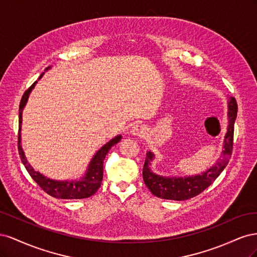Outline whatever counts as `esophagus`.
I'll return each instance as SVG.
<instances>
[{"label": "esophagus", "mask_w": 257, "mask_h": 257, "mask_svg": "<svg viewBox=\"0 0 257 257\" xmlns=\"http://www.w3.org/2000/svg\"><path fill=\"white\" fill-rule=\"evenodd\" d=\"M130 132H131L132 135L143 137L146 134V127L144 125H141V124H135V125L132 126Z\"/></svg>", "instance_id": "esophagus-1"}]
</instances>
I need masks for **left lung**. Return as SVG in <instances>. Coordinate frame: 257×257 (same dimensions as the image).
<instances>
[{"instance_id": "obj_1", "label": "left lung", "mask_w": 257, "mask_h": 257, "mask_svg": "<svg viewBox=\"0 0 257 257\" xmlns=\"http://www.w3.org/2000/svg\"><path fill=\"white\" fill-rule=\"evenodd\" d=\"M237 102L235 97H230L228 102V126L224 139V150L222 151V159L215 163V165L209 168L201 175L192 177H163L154 174L150 169L151 162L154 154L148 151L143 168V177L147 188L154 196L163 199L185 200L197 196L208 186L213 183L220 176L224 168L228 164L232 152L234 144V125L237 116Z\"/></svg>"}]
</instances>
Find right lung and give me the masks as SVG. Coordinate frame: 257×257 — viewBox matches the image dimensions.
Here are the masks:
<instances>
[{
  "instance_id": "right-lung-1",
  "label": "right lung",
  "mask_w": 257,
  "mask_h": 257,
  "mask_svg": "<svg viewBox=\"0 0 257 257\" xmlns=\"http://www.w3.org/2000/svg\"><path fill=\"white\" fill-rule=\"evenodd\" d=\"M48 67L47 69H49ZM44 75V73L40 76ZM37 81H35L31 87L25 92V94L22 95L21 102L19 105V132H18V151L22 164L25 165L26 169L30 176L32 177L33 180L41 186V188L47 193L49 195L61 198V199H81V198H88L92 196L93 194H95L96 191L99 189L100 184H102L103 179V167H104V160L106 154L111 149V147L118 144L122 136L118 135L114 138H112L110 142H108L106 145H104L100 149L95 153L94 157L92 158L90 164L88 166L87 173L84 174V177H82L80 180H73V181H58L53 180L48 177H45L40 172H36L34 168L30 165L28 162L25 152L22 150L21 147V123H22V110L25 108L28 98L31 91H32L35 87Z\"/></svg>"
}]
</instances>
